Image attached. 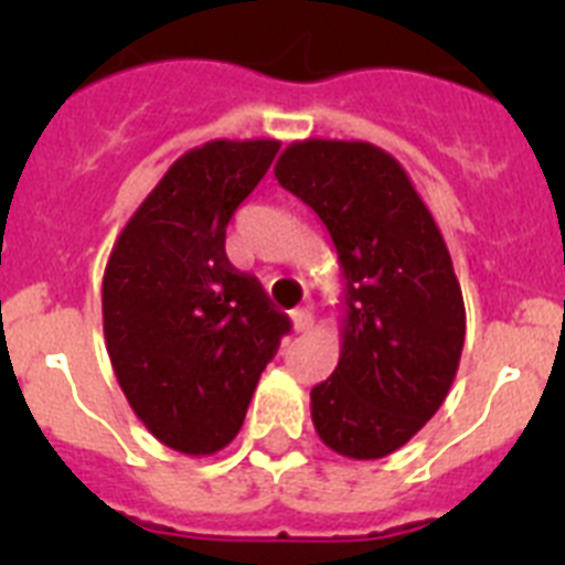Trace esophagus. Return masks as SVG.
I'll return each instance as SVG.
<instances>
[{"mask_svg": "<svg viewBox=\"0 0 565 565\" xmlns=\"http://www.w3.org/2000/svg\"><path fill=\"white\" fill-rule=\"evenodd\" d=\"M294 319V331L306 333L311 328V308H299V311L291 313Z\"/></svg>", "mask_w": 565, "mask_h": 565, "instance_id": "34e87169", "label": "esophagus"}]
</instances>
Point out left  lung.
<instances>
[{
  "label": "left lung",
  "mask_w": 565,
  "mask_h": 565,
  "mask_svg": "<svg viewBox=\"0 0 565 565\" xmlns=\"http://www.w3.org/2000/svg\"><path fill=\"white\" fill-rule=\"evenodd\" d=\"M274 174L326 223L348 279L342 353L311 391L313 427L339 456H391L456 379L467 319L450 252L407 172L373 143H291Z\"/></svg>",
  "instance_id": "left-lung-1"
}]
</instances>
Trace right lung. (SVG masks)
I'll return each instance as SVG.
<instances>
[{
  "instance_id": "1",
  "label": "right lung",
  "mask_w": 565,
  "mask_h": 565,
  "mask_svg": "<svg viewBox=\"0 0 565 565\" xmlns=\"http://www.w3.org/2000/svg\"><path fill=\"white\" fill-rule=\"evenodd\" d=\"M279 152L277 141H212L169 167L104 271V337L124 396L158 441L223 450L288 313L226 257V226Z\"/></svg>"
}]
</instances>
